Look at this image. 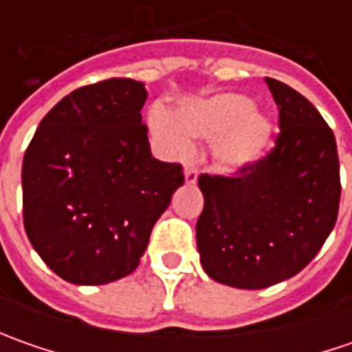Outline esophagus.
<instances>
[{
  "label": "esophagus",
  "instance_id": "obj_1",
  "mask_svg": "<svg viewBox=\"0 0 352 352\" xmlns=\"http://www.w3.org/2000/svg\"><path fill=\"white\" fill-rule=\"evenodd\" d=\"M196 180H197V170L196 168H186V172H184V182L196 184Z\"/></svg>",
  "mask_w": 352,
  "mask_h": 352
}]
</instances>
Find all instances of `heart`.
I'll return each mask as SVG.
<instances>
[{"instance_id": "obj_1", "label": "heart", "mask_w": 352, "mask_h": 352, "mask_svg": "<svg viewBox=\"0 0 352 352\" xmlns=\"http://www.w3.org/2000/svg\"><path fill=\"white\" fill-rule=\"evenodd\" d=\"M254 103L241 94H217L184 103L176 116L156 107L148 121L155 137L172 155H186L190 139H213L217 166L233 170L249 166L263 156L272 137L270 119L252 109Z\"/></svg>"}]
</instances>
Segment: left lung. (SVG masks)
I'll return each instance as SVG.
<instances>
[{
  "label": "left lung",
  "mask_w": 352,
  "mask_h": 352,
  "mask_svg": "<svg viewBox=\"0 0 352 352\" xmlns=\"http://www.w3.org/2000/svg\"><path fill=\"white\" fill-rule=\"evenodd\" d=\"M278 105L274 148L233 176L201 174L196 225L208 276L261 290L296 276L335 227L341 199L335 135L302 94L266 78Z\"/></svg>",
  "instance_id": "1"
}]
</instances>
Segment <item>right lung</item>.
Segmentation results:
<instances>
[{"instance_id":"1","label":"right lung","mask_w":352,"mask_h":352,"mask_svg":"<svg viewBox=\"0 0 352 352\" xmlns=\"http://www.w3.org/2000/svg\"><path fill=\"white\" fill-rule=\"evenodd\" d=\"M142 82L74 89L38 123L23 158V223L52 272L78 286L131 274L184 184L182 164L153 158Z\"/></svg>"}]
</instances>
